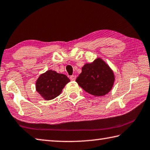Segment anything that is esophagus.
I'll return each mask as SVG.
<instances>
[{"instance_id":"1","label":"esophagus","mask_w":150,"mask_h":150,"mask_svg":"<svg viewBox=\"0 0 150 150\" xmlns=\"http://www.w3.org/2000/svg\"><path fill=\"white\" fill-rule=\"evenodd\" d=\"M70 79L71 80V81H75V79H76V75H71L70 77Z\"/></svg>"}]
</instances>
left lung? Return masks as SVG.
I'll return each instance as SVG.
<instances>
[{
  "instance_id": "8db88e82",
  "label": "left lung",
  "mask_w": 150,
  "mask_h": 150,
  "mask_svg": "<svg viewBox=\"0 0 150 150\" xmlns=\"http://www.w3.org/2000/svg\"><path fill=\"white\" fill-rule=\"evenodd\" d=\"M114 81L113 71L100 58L84 65L82 72L76 79V82L84 91L95 96L108 94L112 88Z\"/></svg>"
}]
</instances>
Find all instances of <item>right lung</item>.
<instances>
[{
  "label": "right lung",
  "mask_w": 150,
  "mask_h": 150,
  "mask_svg": "<svg viewBox=\"0 0 150 150\" xmlns=\"http://www.w3.org/2000/svg\"><path fill=\"white\" fill-rule=\"evenodd\" d=\"M70 81L66 75L48 70L40 75L36 82V90L43 98L50 100L59 96Z\"/></svg>",
  "instance_id": "1"
}]
</instances>
